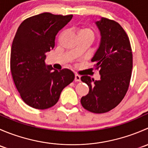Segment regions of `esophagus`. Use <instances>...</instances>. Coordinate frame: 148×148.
I'll return each mask as SVG.
<instances>
[{
	"mask_svg": "<svg viewBox=\"0 0 148 148\" xmlns=\"http://www.w3.org/2000/svg\"><path fill=\"white\" fill-rule=\"evenodd\" d=\"M75 82H80L81 81V77L78 74H75V78H74Z\"/></svg>",
	"mask_w": 148,
	"mask_h": 148,
	"instance_id": "34e87169",
	"label": "esophagus"
}]
</instances>
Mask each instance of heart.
Segmentation results:
<instances>
[{
    "mask_svg": "<svg viewBox=\"0 0 148 148\" xmlns=\"http://www.w3.org/2000/svg\"><path fill=\"white\" fill-rule=\"evenodd\" d=\"M77 34L78 38H79V37H88V38H93L94 36H95V32L92 28L82 27L77 29Z\"/></svg>",
    "mask_w": 148,
    "mask_h": 148,
    "instance_id": "heart-1",
    "label": "heart"
}]
</instances>
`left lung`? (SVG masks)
<instances>
[{
	"label": "left lung",
	"mask_w": 148,
	"mask_h": 148,
	"mask_svg": "<svg viewBox=\"0 0 148 148\" xmlns=\"http://www.w3.org/2000/svg\"><path fill=\"white\" fill-rule=\"evenodd\" d=\"M96 24L102 38L92 62L101 77L99 81L87 75L81 77L89 87L81 104L88 111L101 114L114 109L125 97L132 75V53L129 37L120 23L102 18Z\"/></svg>",
	"instance_id": "obj_1"
}]
</instances>
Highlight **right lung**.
I'll use <instances>...</instances> for the list:
<instances>
[{"label": "right lung", "mask_w": 148, "mask_h": 148, "mask_svg": "<svg viewBox=\"0 0 148 148\" xmlns=\"http://www.w3.org/2000/svg\"><path fill=\"white\" fill-rule=\"evenodd\" d=\"M72 15L43 13L28 18L18 28L10 53V71L23 101L33 108L46 110L56 104L63 89L74 79L68 69L53 71L46 66V53L55 46L59 31Z\"/></svg>", "instance_id": "obj_1"}]
</instances>
